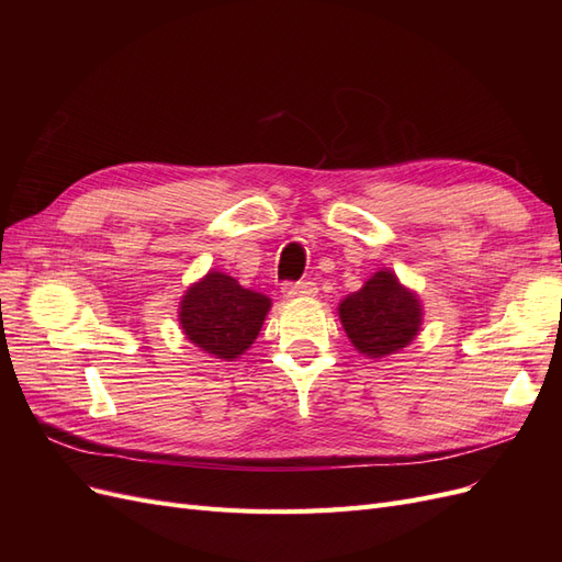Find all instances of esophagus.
<instances>
[{
	"label": "esophagus",
	"mask_w": 562,
	"mask_h": 562,
	"mask_svg": "<svg viewBox=\"0 0 562 562\" xmlns=\"http://www.w3.org/2000/svg\"><path fill=\"white\" fill-rule=\"evenodd\" d=\"M288 300H297V297H314L318 293L316 283L312 281H300V283H285L281 291Z\"/></svg>",
	"instance_id": "1"
}]
</instances>
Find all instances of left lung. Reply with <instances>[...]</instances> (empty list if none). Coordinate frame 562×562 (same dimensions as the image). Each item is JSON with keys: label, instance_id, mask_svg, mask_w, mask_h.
<instances>
[{"label": "left lung", "instance_id": "1", "mask_svg": "<svg viewBox=\"0 0 562 562\" xmlns=\"http://www.w3.org/2000/svg\"><path fill=\"white\" fill-rule=\"evenodd\" d=\"M337 314L349 342L368 359H384L413 345L424 323L419 295L384 267L339 302Z\"/></svg>", "mask_w": 562, "mask_h": 562}]
</instances>
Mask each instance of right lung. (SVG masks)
Returning <instances> with one entry per match:
<instances>
[{"mask_svg":"<svg viewBox=\"0 0 562 562\" xmlns=\"http://www.w3.org/2000/svg\"><path fill=\"white\" fill-rule=\"evenodd\" d=\"M271 300L211 269L187 288L178 304L182 335L213 359L234 361L258 339Z\"/></svg>","mask_w":562,"mask_h":562,"instance_id":"add662e5","label":"right lung"}]
</instances>
